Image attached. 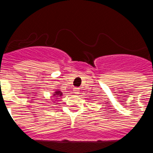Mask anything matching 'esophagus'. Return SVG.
<instances>
[{"label": "esophagus", "instance_id": "1", "mask_svg": "<svg viewBox=\"0 0 153 153\" xmlns=\"http://www.w3.org/2000/svg\"><path fill=\"white\" fill-rule=\"evenodd\" d=\"M74 93H75V94H79V88H78V87H75V88L74 89Z\"/></svg>", "mask_w": 153, "mask_h": 153}]
</instances>
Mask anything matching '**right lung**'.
I'll return each instance as SVG.
<instances>
[{
	"mask_svg": "<svg viewBox=\"0 0 153 153\" xmlns=\"http://www.w3.org/2000/svg\"><path fill=\"white\" fill-rule=\"evenodd\" d=\"M54 94H53V97H55V98H57L58 97H61L62 95H63V93H61V92L60 91V90H56V92L55 93H53Z\"/></svg>",
	"mask_w": 153,
	"mask_h": 153,
	"instance_id": "1",
	"label": "right lung"
}]
</instances>
